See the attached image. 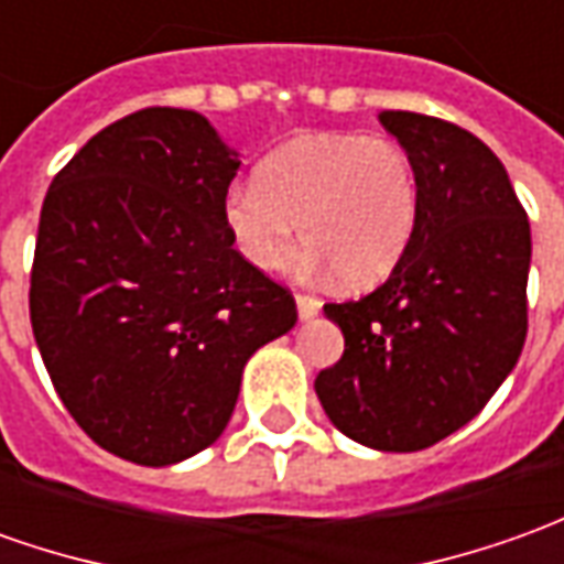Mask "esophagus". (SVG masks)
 I'll list each match as a JSON object with an SVG mask.
<instances>
[{
	"mask_svg": "<svg viewBox=\"0 0 564 564\" xmlns=\"http://www.w3.org/2000/svg\"><path fill=\"white\" fill-rule=\"evenodd\" d=\"M296 312L299 321H312V317H317V312H321V302L314 296H296Z\"/></svg>",
	"mask_w": 564,
	"mask_h": 564,
	"instance_id": "esophagus-1",
	"label": "esophagus"
}]
</instances>
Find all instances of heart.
I'll list each match as a JSON object with an SVG mask.
<instances>
[{
	"label": "heart",
	"instance_id": "heart-1",
	"mask_svg": "<svg viewBox=\"0 0 564 564\" xmlns=\"http://www.w3.org/2000/svg\"><path fill=\"white\" fill-rule=\"evenodd\" d=\"M416 218L411 156L386 138H296L268 156L256 182L225 194V225L252 268L274 271L302 234L305 262L336 271L348 290L377 286L392 274L411 247Z\"/></svg>",
	"mask_w": 564,
	"mask_h": 564
}]
</instances>
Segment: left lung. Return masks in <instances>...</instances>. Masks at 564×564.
I'll list each match as a JSON object with an SVG mask.
<instances>
[{"instance_id":"left-lung-1","label":"left lung","mask_w":564,"mask_h":564,"mask_svg":"<svg viewBox=\"0 0 564 564\" xmlns=\"http://www.w3.org/2000/svg\"><path fill=\"white\" fill-rule=\"evenodd\" d=\"M379 122L411 156L420 218L389 281L324 305L346 351L314 392L351 442L408 454L466 426L519 361L531 225L473 132L408 110H382Z\"/></svg>"}]
</instances>
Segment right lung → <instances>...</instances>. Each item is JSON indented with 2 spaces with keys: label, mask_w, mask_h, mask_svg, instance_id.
Wrapping results in <instances>:
<instances>
[{
  "label": "right lung",
  "mask_w": 564,
  "mask_h": 564,
  "mask_svg": "<svg viewBox=\"0 0 564 564\" xmlns=\"http://www.w3.org/2000/svg\"><path fill=\"white\" fill-rule=\"evenodd\" d=\"M240 153L197 110L148 107L101 129L45 194L30 321L91 442L172 466L218 442L243 367L296 327L293 296L234 250Z\"/></svg>",
  "instance_id": "obj_1"
}]
</instances>
